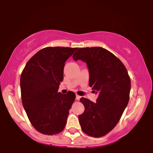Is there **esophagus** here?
Here are the masks:
<instances>
[{"label":"esophagus","instance_id":"obj_1","mask_svg":"<svg viewBox=\"0 0 153 153\" xmlns=\"http://www.w3.org/2000/svg\"><path fill=\"white\" fill-rule=\"evenodd\" d=\"M80 97H81L80 96H79L78 94H76V97H75V99H76V100H80Z\"/></svg>","mask_w":153,"mask_h":153}]
</instances>
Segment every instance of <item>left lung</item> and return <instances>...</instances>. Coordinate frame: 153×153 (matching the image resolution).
<instances>
[{"mask_svg": "<svg viewBox=\"0 0 153 153\" xmlns=\"http://www.w3.org/2000/svg\"><path fill=\"white\" fill-rule=\"evenodd\" d=\"M73 58L87 63L89 85L98 93L95 103L80 98L85 107L78 117L81 128L94 138L105 136L116 126L128 103L131 79L128 71L115 55L102 47L80 48Z\"/></svg>", "mask_w": 153, "mask_h": 153, "instance_id": "left-lung-1", "label": "left lung"}]
</instances>
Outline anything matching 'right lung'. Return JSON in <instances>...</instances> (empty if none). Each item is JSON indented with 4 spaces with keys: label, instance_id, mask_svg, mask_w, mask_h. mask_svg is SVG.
Segmentation results:
<instances>
[{
    "label": "right lung",
    "instance_id": "right-lung-1",
    "mask_svg": "<svg viewBox=\"0 0 153 153\" xmlns=\"http://www.w3.org/2000/svg\"><path fill=\"white\" fill-rule=\"evenodd\" d=\"M78 48L46 47L25 65L20 77L21 97L30 123L42 134L56 135L66 124L75 94L58 92L65 61Z\"/></svg>",
    "mask_w": 153,
    "mask_h": 153
}]
</instances>
